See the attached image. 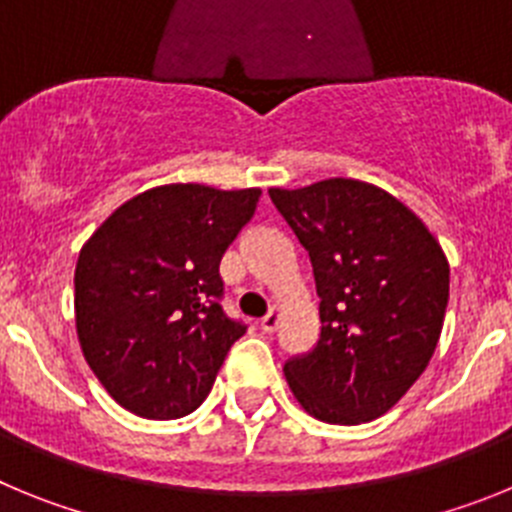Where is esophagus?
Returning a JSON list of instances; mask_svg holds the SVG:
<instances>
[{"instance_id":"34e87169","label":"esophagus","mask_w":512,"mask_h":512,"mask_svg":"<svg viewBox=\"0 0 512 512\" xmlns=\"http://www.w3.org/2000/svg\"><path fill=\"white\" fill-rule=\"evenodd\" d=\"M279 320H282V315H279V307H271L269 315H264V318H261V328H264L266 333H274V330L279 328Z\"/></svg>"}]
</instances>
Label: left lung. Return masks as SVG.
Wrapping results in <instances>:
<instances>
[{
  "mask_svg": "<svg viewBox=\"0 0 512 512\" xmlns=\"http://www.w3.org/2000/svg\"><path fill=\"white\" fill-rule=\"evenodd\" d=\"M307 248L320 297V341L284 364L312 418L359 425L395 408L431 361L449 305V259L390 192L359 179L271 187Z\"/></svg>",
  "mask_w": 512,
  "mask_h": 512,
  "instance_id": "1",
  "label": "left lung"
}]
</instances>
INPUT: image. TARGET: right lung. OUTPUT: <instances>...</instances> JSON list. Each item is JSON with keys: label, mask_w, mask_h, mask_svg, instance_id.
I'll return each mask as SVG.
<instances>
[{"label": "right lung", "mask_w": 512, "mask_h": 512, "mask_svg": "<svg viewBox=\"0 0 512 512\" xmlns=\"http://www.w3.org/2000/svg\"><path fill=\"white\" fill-rule=\"evenodd\" d=\"M259 187L164 184L117 207L79 251L76 336L112 400L148 420L184 418L210 395L246 333L223 312L220 259Z\"/></svg>", "instance_id": "add662e5"}]
</instances>
